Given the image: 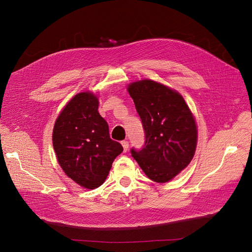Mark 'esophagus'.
Returning a JSON list of instances; mask_svg holds the SVG:
<instances>
[{"label": "esophagus", "mask_w": 252, "mask_h": 252, "mask_svg": "<svg viewBox=\"0 0 252 252\" xmlns=\"http://www.w3.org/2000/svg\"><path fill=\"white\" fill-rule=\"evenodd\" d=\"M122 145H123L125 152H126L127 149H128V142H127V141H123V142H122Z\"/></svg>", "instance_id": "1"}]
</instances>
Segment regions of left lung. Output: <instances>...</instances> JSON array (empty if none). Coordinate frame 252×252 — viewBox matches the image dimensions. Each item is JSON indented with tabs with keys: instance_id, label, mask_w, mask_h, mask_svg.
I'll return each mask as SVG.
<instances>
[{
	"instance_id": "8db88e82",
	"label": "left lung",
	"mask_w": 252,
	"mask_h": 252,
	"mask_svg": "<svg viewBox=\"0 0 252 252\" xmlns=\"http://www.w3.org/2000/svg\"><path fill=\"white\" fill-rule=\"evenodd\" d=\"M127 91L145 133L143 148H131V156L150 180L166 183L194 156L197 145L194 116L179 93L162 84L143 79L130 84Z\"/></svg>"
}]
</instances>
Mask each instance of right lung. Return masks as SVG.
Listing matches in <instances>:
<instances>
[{"instance_id":"obj_1","label":"right lung","mask_w":252,"mask_h":252,"mask_svg":"<svg viewBox=\"0 0 252 252\" xmlns=\"http://www.w3.org/2000/svg\"><path fill=\"white\" fill-rule=\"evenodd\" d=\"M98 106L93 93H78L66 104L53 129V147L60 166L87 189L101 186L124 150L110 139L108 124L99 114Z\"/></svg>"}]
</instances>
